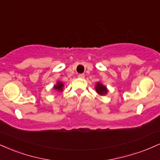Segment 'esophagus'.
<instances>
[{
    "label": "esophagus",
    "mask_w": 160,
    "mask_h": 160,
    "mask_svg": "<svg viewBox=\"0 0 160 160\" xmlns=\"http://www.w3.org/2000/svg\"><path fill=\"white\" fill-rule=\"evenodd\" d=\"M78 77L80 78H85V75H84V74H80L78 75Z\"/></svg>",
    "instance_id": "esophagus-1"
}]
</instances>
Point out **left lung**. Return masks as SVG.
I'll list each match as a JSON object with an SVG mask.
<instances>
[{"label":"left lung","instance_id":"8db88e82","mask_svg":"<svg viewBox=\"0 0 160 160\" xmlns=\"http://www.w3.org/2000/svg\"><path fill=\"white\" fill-rule=\"evenodd\" d=\"M95 88L97 92V93L99 95H106L108 93V88H107V86L103 85L101 82H96V85L95 86Z\"/></svg>","mask_w":160,"mask_h":160}]
</instances>
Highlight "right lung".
I'll use <instances>...</instances> for the list:
<instances>
[{
  "instance_id": "1",
  "label": "right lung",
  "mask_w": 160,
  "mask_h": 160,
  "mask_svg": "<svg viewBox=\"0 0 160 160\" xmlns=\"http://www.w3.org/2000/svg\"><path fill=\"white\" fill-rule=\"evenodd\" d=\"M63 88H64V83L62 81H57V84L53 86V89L57 92H62Z\"/></svg>"
}]
</instances>
